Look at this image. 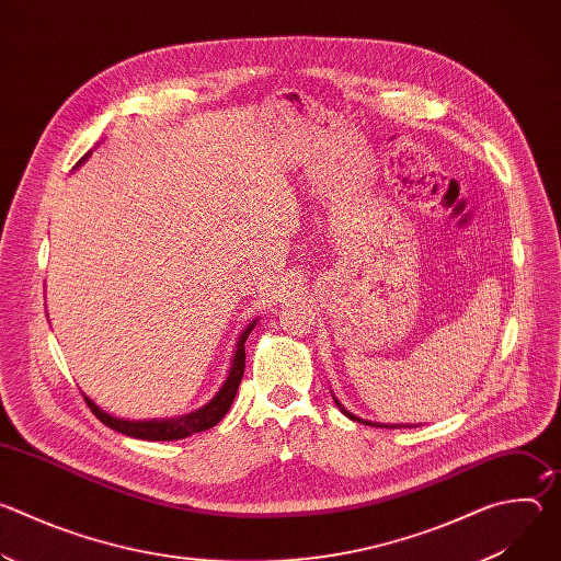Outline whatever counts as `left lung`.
<instances>
[{
  "mask_svg": "<svg viewBox=\"0 0 561 561\" xmlns=\"http://www.w3.org/2000/svg\"><path fill=\"white\" fill-rule=\"evenodd\" d=\"M335 402H337V399H335ZM337 407L342 409V413H344L346 417H351V420H355V422H364V424H368V426H379V424H370V422H366V420H359V417H355V415H353V413H348V411H346L342 404H337Z\"/></svg>",
  "mask_w": 561,
  "mask_h": 561,
  "instance_id": "obj_1",
  "label": "left lung"
}]
</instances>
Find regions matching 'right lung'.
I'll return each instance as SVG.
<instances>
[{"label":"right lung","instance_id":"add662e5","mask_svg":"<svg viewBox=\"0 0 561 561\" xmlns=\"http://www.w3.org/2000/svg\"><path fill=\"white\" fill-rule=\"evenodd\" d=\"M87 159V157H84ZM82 159V162H84ZM255 329V322L244 329V333L239 335V342H237V351H234V357H232V366H230V373L226 377V381L221 383L219 392L210 399V402L204 407V409H197L195 413L191 415H182L178 420H150V422H128V420H117L108 413H104L102 409H98L91 399L84 394L89 409L93 411V415L106 424L108 428L117 431V433H124L128 437H137V439H148V442H173V439H184V437H191L195 433H202V431H208L213 428L215 424L221 422V417L228 413V409L232 407V399L237 394V388H239V381H242L244 377V368H247V351H244V342L249 340L251 331Z\"/></svg>","mask_w":561,"mask_h":561}]
</instances>
